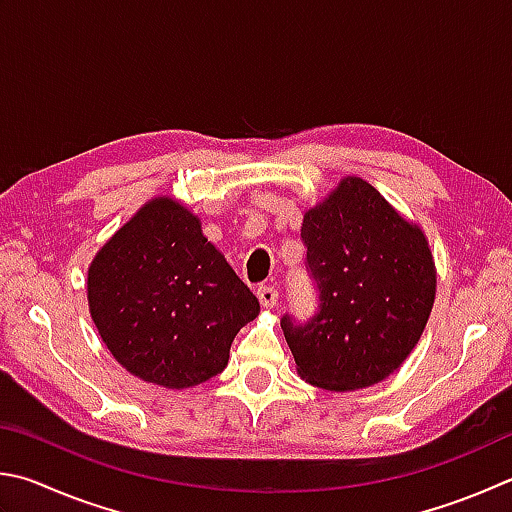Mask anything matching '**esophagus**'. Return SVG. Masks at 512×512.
<instances>
[{
    "label": "esophagus",
    "mask_w": 512,
    "mask_h": 512,
    "mask_svg": "<svg viewBox=\"0 0 512 512\" xmlns=\"http://www.w3.org/2000/svg\"><path fill=\"white\" fill-rule=\"evenodd\" d=\"M257 297H259V304H262L264 309H273V306L277 304V288L275 286H259Z\"/></svg>",
    "instance_id": "obj_1"
}]
</instances>
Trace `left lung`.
<instances>
[{"instance_id": "left-lung-1", "label": "left lung", "mask_w": 512, "mask_h": 512, "mask_svg": "<svg viewBox=\"0 0 512 512\" xmlns=\"http://www.w3.org/2000/svg\"><path fill=\"white\" fill-rule=\"evenodd\" d=\"M318 313L282 318L297 374L347 392L403 365L430 318L436 268L423 230L398 215L374 185L345 176L302 221Z\"/></svg>"}]
</instances>
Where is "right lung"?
I'll return each instance as SVG.
<instances>
[{
	"mask_svg": "<svg viewBox=\"0 0 512 512\" xmlns=\"http://www.w3.org/2000/svg\"><path fill=\"white\" fill-rule=\"evenodd\" d=\"M102 342L129 374L185 389L221 374L259 302L201 221L170 197L147 201L98 250L87 275Z\"/></svg>",
	"mask_w": 512,
	"mask_h": 512,
	"instance_id": "add662e5",
	"label": "right lung"
}]
</instances>
